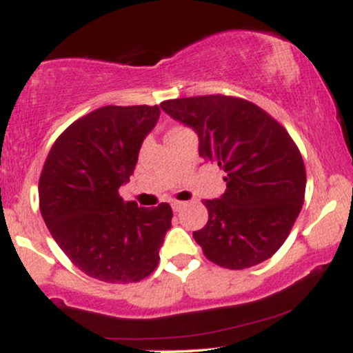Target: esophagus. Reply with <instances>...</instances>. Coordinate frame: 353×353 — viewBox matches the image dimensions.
Instances as JSON below:
<instances>
[{"mask_svg": "<svg viewBox=\"0 0 353 353\" xmlns=\"http://www.w3.org/2000/svg\"><path fill=\"white\" fill-rule=\"evenodd\" d=\"M171 205H172L174 212H177V210L182 209V205H184V202H181V201H172Z\"/></svg>", "mask_w": 353, "mask_h": 353, "instance_id": "1", "label": "esophagus"}]
</instances>
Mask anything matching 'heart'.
<instances>
[{
    "label": "heart",
    "instance_id": "obj_1",
    "mask_svg": "<svg viewBox=\"0 0 353 353\" xmlns=\"http://www.w3.org/2000/svg\"><path fill=\"white\" fill-rule=\"evenodd\" d=\"M176 129H179V128H176Z\"/></svg>",
    "mask_w": 353,
    "mask_h": 353
}]
</instances>
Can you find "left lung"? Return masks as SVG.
<instances>
[{"mask_svg":"<svg viewBox=\"0 0 353 353\" xmlns=\"http://www.w3.org/2000/svg\"><path fill=\"white\" fill-rule=\"evenodd\" d=\"M161 108L199 136V156L225 172L208 224L192 234L210 262L230 270L261 264L289 237L305 197V165L287 129L236 96L169 99Z\"/></svg>","mask_w":353,"mask_h":353,"instance_id":"8db88e82","label":"left lung"}]
</instances>
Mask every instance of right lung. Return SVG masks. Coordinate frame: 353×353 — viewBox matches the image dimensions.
I'll use <instances>...</instances> for the list:
<instances>
[{"label": "right lung", "mask_w": 353, "mask_h": 353, "mask_svg": "<svg viewBox=\"0 0 353 353\" xmlns=\"http://www.w3.org/2000/svg\"><path fill=\"white\" fill-rule=\"evenodd\" d=\"M159 106H103L68 125L39 176V210L52 239L84 274L108 283L149 277L172 209L124 202L119 188L159 119Z\"/></svg>", "instance_id": "add662e5"}]
</instances>
